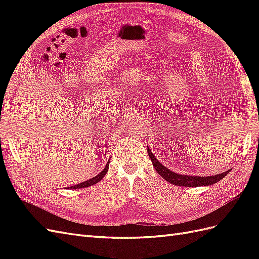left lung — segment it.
Masks as SVG:
<instances>
[{
	"label": "left lung",
	"instance_id": "8db88e82",
	"mask_svg": "<svg viewBox=\"0 0 259 259\" xmlns=\"http://www.w3.org/2000/svg\"><path fill=\"white\" fill-rule=\"evenodd\" d=\"M148 154L150 156V159L152 161V165L155 168V170L158 171V174L161 175L166 182L176 185V186H183V187H200V186H210L214 185L216 183H218L219 180H222L227 174L229 173L231 170L228 169L225 173L222 174H217L215 176H190V175H180L177 173H174L170 169H168L167 167H165L164 165L158 161V159L152 154L150 149L148 148Z\"/></svg>",
	"mask_w": 259,
	"mask_h": 259
}]
</instances>
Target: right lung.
<instances>
[{"label": "right lung", "mask_w": 259, "mask_h": 259, "mask_svg": "<svg viewBox=\"0 0 259 259\" xmlns=\"http://www.w3.org/2000/svg\"><path fill=\"white\" fill-rule=\"evenodd\" d=\"M109 163H110V161L107 162L106 167H105L103 170H101L97 176L93 177V178H91V179H89V180H86V182H83V183H81V184H77V185H75V186L70 187V188H71V189H81V188H88V187H90V186H93V185L97 184V183L100 182V180L103 179L104 176L107 174L108 168H109Z\"/></svg>", "instance_id": "add662e5"}]
</instances>
